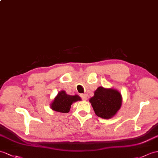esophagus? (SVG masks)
<instances>
[{
	"instance_id": "obj_1",
	"label": "esophagus",
	"mask_w": 158,
	"mask_h": 158,
	"mask_svg": "<svg viewBox=\"0 0 158 158\" xmlns=\"http://www.w3.org/2000/svg\"><path fill=\"white\" fill-rule=\"evenodd\" d=\"M81 97L83 99V100H87V95L86 94H81Z\"/></svg>"
}]
</instances>
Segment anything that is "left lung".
<instances>
[{"instance_id":"obj_1","label":"left lung","mask_w":158,"mask_h":158,"mask_svg":"<svg viewBox=\"0 0 158 158\" xmlns=\"http://www.w3.org/2000/svg\"><path fill=\"white\" fill-rule=\"evenodd\" d=\"M123 102L119 91L112 88L99 87L94 91V96L89 102L96 114L104 119H109L116 115Z\"/></svg>"}]
</instances>
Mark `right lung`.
Returning a JSON list of instances; mask_svg holds the SVG:
<instances>
[{
	"label": "right lung",
	"mask_w": 158,
	"mask_h": 158,
	"mask_svg": "<svg viewBox=\"0 0 158 158\" xmlns=\"http://www.w3.org/2000/svg\"><path fill=\"white\" fill-rule=\"evenodd\" d=\"M81 100V99L78 95L71 96L67 94L64 91L62 90L59 91L57 96L54 98L50 104V107L52 110L56 112L68 113L70 110L73 103L77 101H80Z\"/></svg>",
	"instance_id": "right-lung-1"
}]
</instances>
